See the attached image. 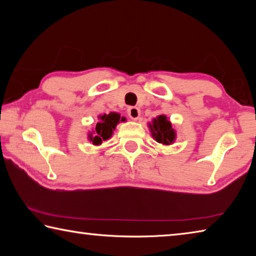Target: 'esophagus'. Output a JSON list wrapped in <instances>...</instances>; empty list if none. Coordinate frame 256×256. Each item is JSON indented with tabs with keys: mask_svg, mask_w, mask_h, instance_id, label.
I'll list each match as a JSON object with an SVG mask.
<instances>
[{
	"mask_svg": "<svg viewBox=\"0 0 256 256\" xmlns=\"http://www.w3.org/2000/svg\"><path fill=\"white\" fill-rule=\"evenodd\" d=\"M140 114H141V112H140V110H138V107H130L128 110V118H131V120H138V118H140Z\"/></svg>",
	"mask_w": 256,
	"mask_h": 256,
	"instance_id": "34e87169",
	"label": "esophagus"
}]
</instances>
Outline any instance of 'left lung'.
Segmentation results:
<instances>
[{"label":"left lung","instance_id":"obj_1","mask_svg":"<svg viewBox=\"0 0 256 256\" xmlns=\"http://www.w3.org/2000/svg\"><path fill=\"white\" fill-rule=\"evenodd\" d=\"M151 136L156 141L162 144L170 146L176 138L175 130L172 128V123L164 115H159L152 120V123H149Z\"/></svg>","mask_w":256,"mask_h":256}]
</instances>
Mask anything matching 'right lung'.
Returning a JSON list of instances; mask_svg holds the SVG:
<instances>
[{
	"label": "right lung",
	"mask_w": 256,
	"mask_h": 256,
	"mask_svg": "<svg viewBox=\"0 0 256 256\" xmlns=\"http://www.w3.org/2000/svg\"><path fill=\"white\" fill-rule=\"evenodd\" d=\"M99 122L96 124L94 131L89 133L88 138L92 142V144L99 146L102 141L108 140L112 136L116 125L120 122H125L126 118H120L118 112H110V114H104L98 116Z\"/></svg>",
	"instance_id": "right-lung-1"
}]
</instances>
